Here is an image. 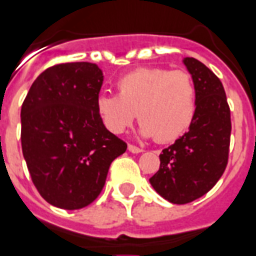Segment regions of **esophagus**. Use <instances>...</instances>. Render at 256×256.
Segmentation results:
<instances>
[{
  "label": "esophagus",
  "mask_w": 256,
  "mask_h": 256,
  "mask_svg": "<svg viewBox=\"0 0 256 256\" xmlns=\"http://www.w3.org/2000/svg\"><path fill=\"white\" fill-rule=\"evenodd\" d=\"M128 150L132 152V154H140V152H142V148H138V146H132V144H128Z\"/></svg>",
  "instance_id": "1"
}]
</instances>
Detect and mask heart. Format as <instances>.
I'll return each mask as SVG.
<instances>
[{"mask_svg": "<svg viewBox=\"0 0 256 256\" xmlns=\"http://www.w3.org/2000/svg\"><path fill=\"white\" fill-rule=\"evenodd\" d=\"M118 94H100L96 112L110 134L126 132L138 118L142 138L170 142L180 138L194 122L196 92L191 76L182 70L140 68L116 82Z\"/></svg>", "mask_w": 256, "mask_h": 256, "instance_id": "b5f03b06", "label": "heart"}]
</instances>
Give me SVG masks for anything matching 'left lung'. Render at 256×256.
I'll use <instances>...</instances> for the list:
<instances>
[{"label": "left lung", "instance_id": "1", "mask_svg": "<svg viewBox=\"0 0 256 256\" xmlns=\"http://www.w3.org/2000/svg\"><path fill=\"white\" fill-rule=\"evenodd\" d=\"M195 85L196 112L188 132L160 154V168L150 179L174 204L199 199L220 179L228 160L231 114L220 80L194 57L183 58Z\"/></svg>", "mask_w": 256, "mask_h": 256}]
</instances>
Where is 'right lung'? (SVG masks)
I'll use <instances>...</instances> for the list:
<instances>
[{
  "mask_svg": "<svg viewBox=\"0 0 256 256\" xmlns=\"http://www.w3.org/2000/svg\"><path fill=\"white\" fill-rule=\"evenodd\" d=\"M102 81L92 62L54 65L36 78L21 106L24 159L40 195L58 208L92 203L110 163L126 150L96 112Z\"/></svg>",
  "mask_w": 256,
  "mask_h": 256,
  "instance_id": "add662e5",
  "label": "right lung"
}]
</instances>
